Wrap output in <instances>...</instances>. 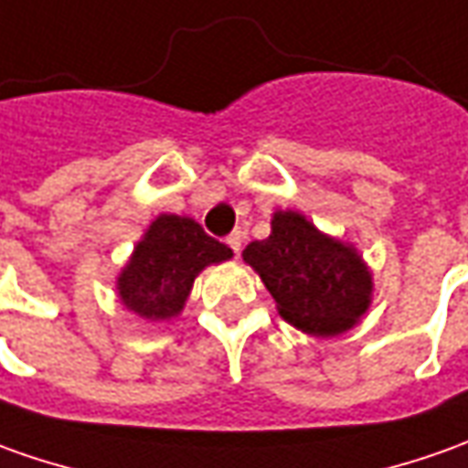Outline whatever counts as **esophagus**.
Segmentation results:
<instances>
[{"label": "esophagus", "instance_id": "obj_1", "mask_svg": "<svg viewBox=\"0 0 468 468\" xmlns=\"http://www.w3.org/2000/svg\"><path fill=\"white\" fill-rule=\"evenodd\" d=\"M225 243L233 248L235 256H238V253H240V246H243V230H233V233L225 238Z\"/></svg>", "mask_w": 468, "mask_h": 468}]
</instances>
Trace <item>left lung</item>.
Listing matches in <instances>:
<instances>
[{
	"label": "left lung",
	"instance_id": "obj_1",
	"mask_svg": "<svg viewBox=\"0 0 468 468\" xmlns=\"http://www.w3.org/2000/svg\"><path fill=\"white\" fill-rule=\"evenodd\" d=\"M243 261L271 292L279 314L317 338L351 330L371 304L374 282L358 250L294 209L274 212L271 235L248 243Z\"/></svg>",
	"mask_w": 468,
	"mask_h": 468
}]
</instances>
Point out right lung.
Returning a JSON list of instances; mask_svg holds the SVG:
<instances>
[{"mask_svg": "<svg viewBox=\"0 0 468 468\" xmlns=\"http://www.w3.org/2000/svg\"><path fill=\"white\" fill-rule=\"evenodd\" d=\"M228 259L233 250L209 238L199 222L158 215L117 276V294L143 320H171L184 310L199 271Z\"/></svg>", "mask_w": 468, "mask_h": 468, "instance_id": "obj_1", "label": "right lung"}]
</instances>
